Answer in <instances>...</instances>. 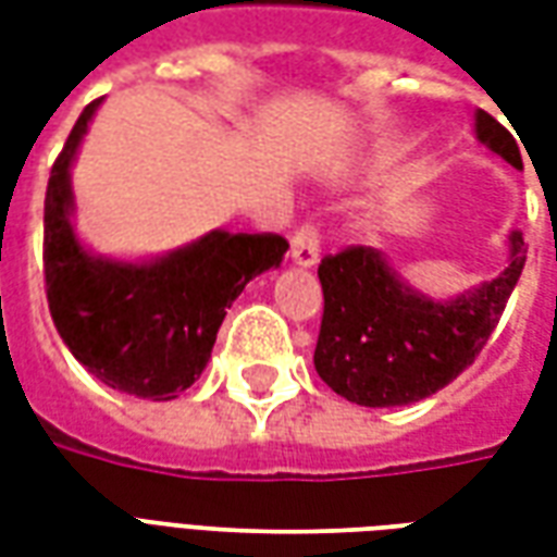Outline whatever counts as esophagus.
I'll list each match as a JSON object with an SVG mask.
<instances>
[{"label": "esophagus", "mask_w": 557, "mask_h": 557, "mask_svg": "<svg viewBox=\"0 0 557 557\" xmlns=\"http://www.w3.org/2000/svg\"><path fill=\"white\" fill-rule=\"evenodd\" d=\"M292 259H295V265L304 268L319 262V230L313 223H304V226L295 230V235H292Z\"/></svg>", "instance_id": "obj_1"}]
</instances>
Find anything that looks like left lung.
I'll list each match as a JSON object with an SVG mask.
<instances>
[{
  "instance_id": "1",
  "label": "left lung",
  "mask_w": 557,
  "mask_h": 557,
  "mask_svg": "<svg viewBox=\"0 0 557 557\" xmlns=\"http://www.w3.org/2000/svg\"><path fill=\"white\" fill-rule=\"evenodd\" d=\"M480 143L522 166L510 131L478 113ZM522 235H510V262L498 277L456 301L423 298L373 247H346L319 265L325 310L315 339V373L339 397L370 409L409 406L468 370L502 319L525 268Z\"/></svg>"
}]
</instances>
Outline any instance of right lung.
I'll return each mask as SVG.
<instances>
[{
	"label": "right lung",
	"instance_id": "obj_1",
	"mask_svg": "<svg viewBox=\"0 0 557 557\" xmlns=\"http://www.w3.org/2000/svg\"><path fill=\"white\" fill-rule=\"evenodd\" d=\"M101 101L79 113L44 199V289L71 355L139 399H175L206 370L218 327L244 286L280 265L277 232H211L184 250L127 265L86 253L71 230V160Z\"/></svg>",
	"mask_w": 557,
	"mask_h": 557
}]
</instances>
